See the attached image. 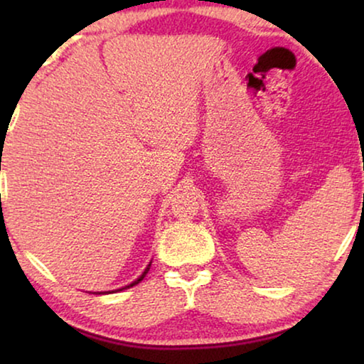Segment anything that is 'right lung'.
Returning <instances> with one entry per match:
<instances>
[{"label": "right lung", "instance_id": "obj_1", "mask_svg": "<svg viewBox=\"0 0 364 364\" xmlns=\"http://www.w3.org/2000/svg\"><path fill=\"white\" fill-rule=\"evenodd\" d=\"M151 263H152V262H149V265L146 267V270L142 272V275L139 277V278H136V280H134L132 283H129V285L122 287V288H117V290H111V291H96V295H107V293H116V291H122V290H127V288H131V287H134V285H137V283H139V282H142V280H144V277L147 275L149 268H151Z\"/></svg>", "mask_w": 364, "mask_h": 364}]
</instances>
